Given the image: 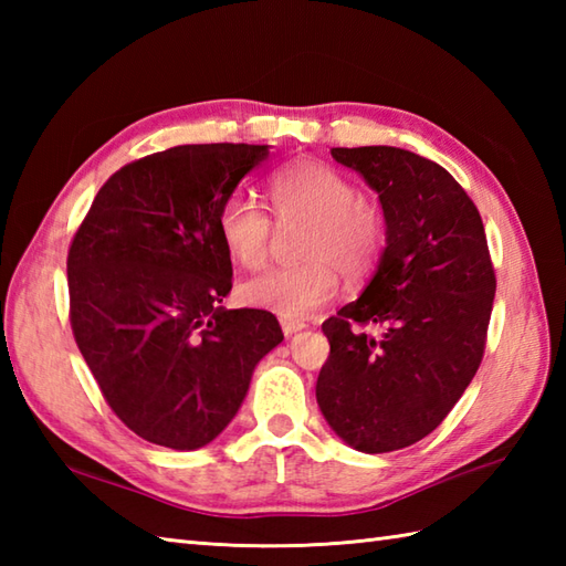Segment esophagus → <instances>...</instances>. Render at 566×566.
I'll list each match as a JSON object with an SVG mask.
<instances>
[{"instance_id": "34e87169", "label": "esophagus", "mask_w": 566, "mask_h": 566, "mask_svg": "<svg viewBox=\"0 0 566 566\" xmlns=\"http://www.w3.org/2000/svg\"><path fill=\"white\" fill-rule=\"evenodd\" d=\"M306 323L304 321H292V318H282V331L284 335H294L298 331H304Z\"/></svg>"}]
</instances>
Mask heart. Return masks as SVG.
<instances>
[{"instance_id":"1","label":"heart","mask_w":566,"mask_h":566,"mask_svg":"<svg viewBox=\"0 0 566 566\" xmlns=\"http://www.w3.org/2000/svg\"><path fill=\"white\" fill-rule=\"evenodd\" d=\"M276 219H306L298 264L264 270L240 286L250 306L282 318H308L338 294L340 274L365 276L384 248L381 213L343 172L316 160H294L268 179ZM216 231L228 255L255 270L270 255L272 219L255 201L231 195L216 216Z\"/></svg>"}]
</instances>
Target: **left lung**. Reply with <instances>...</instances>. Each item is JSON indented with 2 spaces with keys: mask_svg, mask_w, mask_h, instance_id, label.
Wrapping results in <instances>:
<instances>
[{
  "mask_svg": "<svg viewBox=\"0 0 566 566\" xmlns=\"http://www.w3.org/2000/svg\"><path fill=\"white\" fill-rule=\"evenodd\" d=\"M331 155L377 191L387 248L357 302L323 323L316 399L350 448L394 452L436 430L474 379L496 276L482 216L444 167L391 146ZM365 322L382 338L354 328Z\"/></svg>",
  "mask_w": 566,
  "mask_h": 566,
  "instance_id": "8db88e82",
  "label": "left lung"
}]
</instances>
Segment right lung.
I'll return each mask as SVG.
<instances>
[{
  "mask_svg": "<svg viewBox=\"0 0 566 566\" xmlns=\"http://www.w3.org/2000/svg\"><path fill=\"white\" fill-rule=\"evenodd\" d=\"M270 146H177L128 163L67 252L70 323L106 403L153 444L199 450L284 340L262 308H223L233 268L216 216Z\"/></svg>",
  "mask_w": 566,
  "mask_h": 566,
  "instance_id": "right-lung-1",
  "label": "right lung"
}]
</instances>
